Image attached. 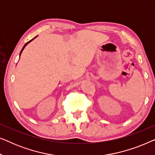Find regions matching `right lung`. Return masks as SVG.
<instances>
[{
	"label": "right lung",
	"instance_id": "add662e5",
	"mask_svg": "<svg viewBox=\"0 0 155 155\" xmlns=\"http://www.w3.org/2000/svg\"><path fill=\"white\" fill-rule=\"evenodd\" d=\"M35 37V38H34V39H31V40H30V41H29L28 42H27V43H26V44H25V46H23V48H22V50H21V51H20V55H21V54H22V51H23V50H24V48H25V46H26L27 45V44H28L29 43H30V42H31V41H32V40H34V39H35V38H36V37Z\"/></svg>",
	"mask_w": 155,
	"mask_h": 155
}]
</instances>
